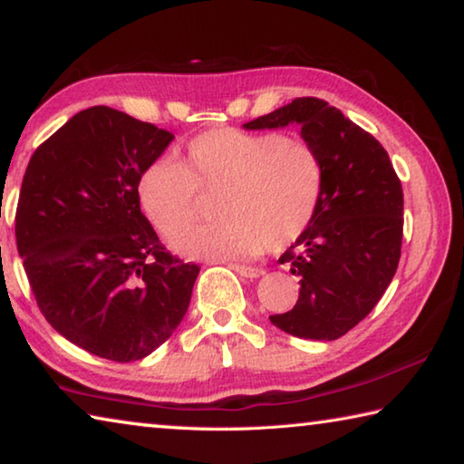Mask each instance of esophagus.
<instances>
[{
	"label": "esophagus",
	"mask_w": 464,
	"mask_h": 464,
	"mask_svg": "<svg viewBox=\"0 0 464 464\" xmlns=\"http://www.w3.org/2000/svg\"><path fill=\"white\" fill-rule=\"evenodd\" d=\"M229 268H233V270L237 272L239 276H243V278H257V276H262V274H264V270H260V268H254V266L229 264Z\"/></svg>",
	"instance_id": "1"
}]
</instances>
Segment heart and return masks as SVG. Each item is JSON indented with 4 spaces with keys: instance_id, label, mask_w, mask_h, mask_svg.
Returning <instances> with one entry per match:
<instances>
[{
    "instance_id": "1",
    "label": "heart",
    "mask_w": 464,
    "mask_h": 464,
    "mask_svg": "<svg viewBox=\"0 0 464 464\" xmlns=\"http://www.w3.org/2000/svg\"><path fill=\"white\" fill-rule=\"evenodd\" d=\"M324 171L304 139L221 127L196 135L178 163L160 157L139 179V200L163 239H174L199 214V196L218 193L219 223L174 241L186 257L231 262L285 249L317 213Z\"/></svg>"
}]
</instances>
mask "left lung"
<instances>
[{"mask_svg": "<svg viewBox=\"0 0 464 464\" xmlns=\"http://www.w3.org/2000/svg\"><path fill=\"white\" fill-rule=\"evenodd\" d=\"M296 122L324 171L317 213L280 256L298 276V301L270 315L282 332L332 342L356 327L395 276L403 241V188L389 153L371 132L319 98H295L243 127Z\"/></svg>", "mask_w": 464, "mask_h": 464, "instance_id": "1", "label": "left lung"}]
</instances>
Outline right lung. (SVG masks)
Here are the masks:
<instances>
[{"instance_id":"obj_1","label":"right lung","mask_w":464,"mask_h":464,"mask_svg":"<svg viewBox=\"0 0 464 464\" xmlns=\"http://www.w3.org/2000/svg\"><path fill=\"white\" fill-rule=\"evenodd\" d=\"M171 139L92 106L36 149L22 179L15 246L38 309L69 342L114 362L145 358L174 334L200 272L140 213V174Z\"/></svg>"}]
</instances>
